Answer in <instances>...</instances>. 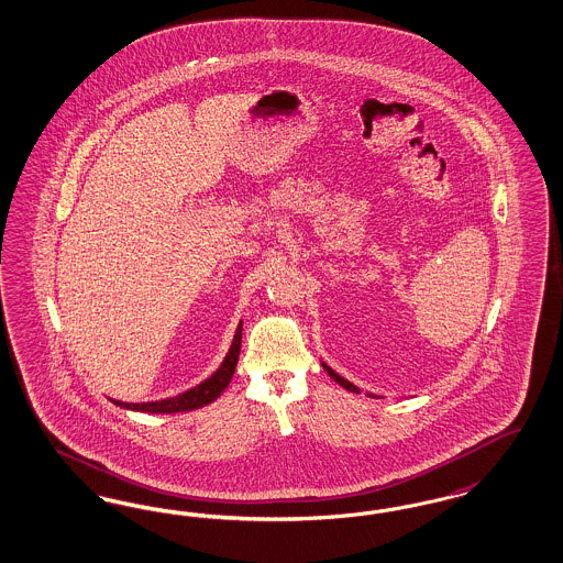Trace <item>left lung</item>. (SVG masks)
I'll use <instances>...</instances> for the list:
<instances>
[{
	"label": "left lung",
	"instance_id": "1",
	"mask_svg": "<svg viewBox=\"0 0 563 563\" xmlns=\"http://www.w3.org/2000/svg\"><path fill=\"white\" fill-rule=\"evenodd\" d=\"M320 364H322V368L329 373V377H331L333 382H338L341 387H345V389H347V391H352V394H362L361 387H356L354 383L347 382L345 377H341V375L335 373V371H333V368H331L327 362H320ZM366 396H368V398H379V396H375V394H368V391H366Z\"/></svg>",
	"mask_w": 563,
	"mask_h": 563
}]
</instances>
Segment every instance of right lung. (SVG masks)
<instances>
[{
	"label": "right lung",
	"mask_w": 563,
	"mask_h": 563,
	"mask_svg": "<svg viewBox=\"0 0 563 563\" xmlns=\"http://www.w3.org/2000/svg\"><path fill=\"white\" fill-rule=\"evenodd\" d=\"M241 339H243V322H239V327L234 331V339L230 343V350H228L222 364L218 366V371L199 385L186 389L184 394H178L174 398H165V400H155V402H142V405H130V402H121V400H111V402L121 406V408H128V410L153 412V415L186 412V410H195V408L211 405L213 400H218V396L224 391L228 383L232 379V375H234L239 354H241Z\"/></svg>",
	"instance_id": "1"
}]
</instances>
